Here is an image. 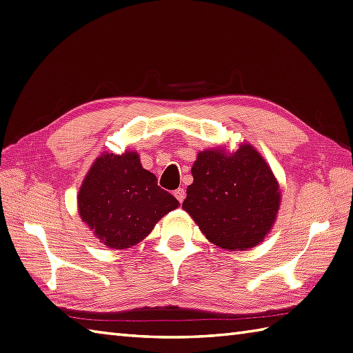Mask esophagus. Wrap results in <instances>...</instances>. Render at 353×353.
<instances>
[{
    "label": "esophagus",
    "mask_w": 353,
    "mask_h": 353,
    "mask_svg": "<svg viewBox=\"0 0 353 353\" xmlns=\"http://www.w3.org/2000/svg\"><path fill=\"white\" fill-rule=\"evenodd\" d=\"M174 195H175V198L178 199V203H183L184 198H185V192H184V189H176V190L174 192Z\"/></svg>",
    "instance_id": "1"
}]
</instances>
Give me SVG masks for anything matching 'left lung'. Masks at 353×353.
Instances as JSON below:
<instances>
[{
	"label": "left lung",
	"instance_id": "8db88e82",
	"mask_svg": "<svg viewBox=\"0 0 353 353\" xmlns=\"http://www.w3.org/2000/svg\"><path fill=\"white\" fill-rule=\"evenodd\" d=\"M183 208L214 245L247 250L271 230L279 210V184L268 164L250 145L232 155L199 152L192 168Z\"/></svg>",
	"mask_w": 353,
	"mask_h": 353
}]
</instances>
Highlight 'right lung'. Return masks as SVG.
Returning <instances> with one entry per match:
<instances>
[{
  "label": "right lung",
  "instance_id": "add662e5",
  "mask_svg": "<svg viewBox=\"0 0 353 353\" xmlns=\"http://www.w3.org/2000/svg\"><path fill=\"white\" fill-rule=\"evenodd\" d=\"M79 213L110 248L139 243L178 201L143 169L139 154H103L92 164L79 190Z\"/></svg>",
  "mask_w": 353,
  "mask_h": 353
}]
</instances>
